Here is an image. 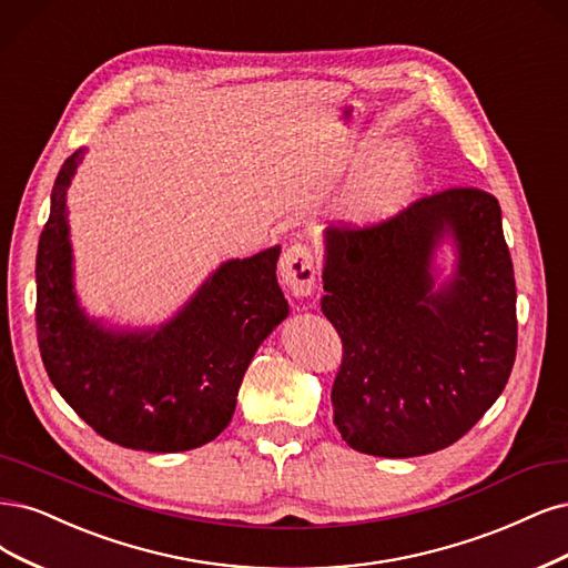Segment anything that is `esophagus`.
I'll return each instance as SVG.
<instances>
[{"instance_id":"34e87169","label":"esophagus","mask_w":568,"mask_h":568,"mask_svg":"<svg viewBox=\"0 0 568 568\" xmlns=\"http://www.w3.org/2000/svg\"><path fill=\"white\" fill-rule=\"evenodd\" d=\"M280 275L293 296H310L317 282L315 253L301 242L288 246L280 261Z\"/></svg>"}]
</instances>
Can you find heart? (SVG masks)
<instances>
[{"label":"heart","instance_id":"obj_1","mask_svg":"<svg viewBox=\"0 0 568 568\" xmlns=\"http://www.w3.org/2000/svg\"><path fill=\"white\" fill-rule=\"evenodd\" d=\"M406 185V164L381 160L368 166L345 194V209L355 219H374L389 211L402 197Z\"/></svg>","mask_w":568,"mask_h":568}]
</instances>
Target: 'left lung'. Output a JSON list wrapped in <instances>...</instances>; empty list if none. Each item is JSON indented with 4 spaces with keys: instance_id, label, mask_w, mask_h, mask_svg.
I'll return each instance as SVG.
<instances>
[{
    "instance_id": "8db88e82",
    "label": "left lung",
    "mask_w": 568,
    "mask_h": 568,
    "mask_svg": "<svg viewBox=\"0 0 568 568\" xmlns=\"http://www.w3.org/2000/svg\"><path fill=\"white\" fill-rule=\"evenodd\" d=\"M446 231L459 267L433 294L428 263ZM322 280V312L343 343L331 406L355 452L435 454L500 397L517 355V288L494 194L446 187L378 223L331 225Z\"/></svg>"
}]
</instances>
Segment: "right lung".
I'll use <instances>...</instances> for the list:
<instances>
[{
  "instance_id": "1",
  "label": "right lung",
  "mask_w": 568,
  "mask_h": 568,
  "mask_svg": "<svg viewBox=\"0 0 568 568\" xmlns=\"http://www.w3.org/2000/svg\"><path fill=\"white\" fill-rule=\"evenodd\" d=\"M82 150L65 160L37 248V343L53 387L108 442L175 454L227 427L258 345L286 315L280 246L221 265L179 317L150 334L105 331L74 301L65 190Z\"/></svg>"
}]
</instances>
